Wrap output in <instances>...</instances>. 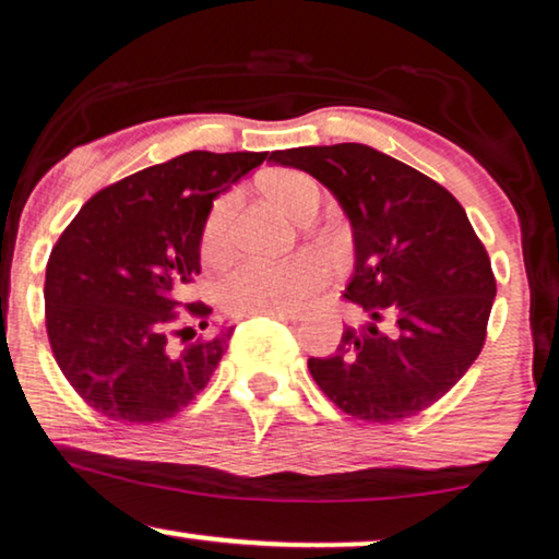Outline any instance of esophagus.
I'll return each mask as SVG.
<instances>
[{
  "label": "esophagus",
  "mask_w": 559,
  "mask_h": 559,
  "mask_svg": "<svg viewBox=\"0 0 559 559\" xmlns=\"http://www.w3.org/2000/svg\"><path fill=\"white\" fill-rule=\"evenodd\" d=\"M273 319H281V321H301V313L296 311H281V313H271Z\"/></svg>",
  "instance_id": "1"
}]
</instances>
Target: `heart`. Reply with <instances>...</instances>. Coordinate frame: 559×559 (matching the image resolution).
Instances as JSON below:
<instances>
[{"mask_svg": "<svg viewBox=\"0 0 559 559\" xmlns=\"http://www.w3.org/2000/svg\"><path fill=\"white\" fill-rule=\"evenodd\" d=\"M263 192L273 204L298 223H309L321 207V187L304 171L283 169L263 177ZM332 240V235H324ZM233 248V198L223 194L212 202L202 223L200 255L204 263H219ZM329 278L326 263L317 255H290L281 261L246 258L219 281L217 298L235 317H269L296 311Z\"/></svg>", "mask_w": 559, "mask_h": 559, "instance_id": "obj_1", "label": "heart"}]
</instances>
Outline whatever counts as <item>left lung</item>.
I'll return each mask as SVG.
<instances>
[{
    "mask_svg": "<svg viewBox=\"0 0 559 559\" xmlns=\"http://www.w3.org/2000/svg\"><path fill=\"white\" fill-rule=\"evenodd\" d=\"M271 162L319 179L355 240L344 298L367 324L344 326L332 357H311V377L359 420L426 411L474 365L497 296L466 210L423 171L365 144L286 148Z\"/></svg>",
    "mask_w": 559,
    "mask_h": 559,
    "instance_id": "8db88e82",
    "label": "left lung"
}]
</instances>
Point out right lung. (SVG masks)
<instances>
[{"label": "right lung", "instance_id": "right-lung-1", "mask_svg": "<svg viewBox=\"0 0 559 559\" xmlns=\"http://www.w3.org/2000/svg\"><path fill=\"white\" fill-rule=\"evenodd\" d=\"M269 152H187L121 179L83 204L45 271L55 361L91 407L123 426L177 415L210 382L233 326L177 329L179 296L200 276V233L217 194ZM191 334L187 335L186 332Z\"/></svg>", "mask_w": 559, "mask_h": 559}]
</instances>
